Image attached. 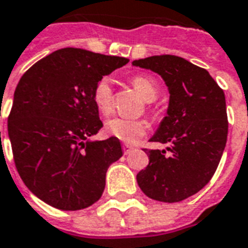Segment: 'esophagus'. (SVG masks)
I'll return each mask as SVG.
<instances>
[{
    "mask_svg": "<svg viewBox=\"0 0 248 248\" xmlns=\"http://www.w3.org/2000/svg\"><path fill=\"white\" fill-rule=\"evenodd\" d=\"M132 149H133V146H132V145H129V144L123 145V150H124V153H125V154H128V153L131 152Z\"/></svg>",
    "mask_w": 248,
    "mask_h": 248,
    "instance_id": "34e87169",
    "label": "esophagus"
}]
</instances>
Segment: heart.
I'll return each mask as SVG.
<instances>
[{
  "label": "heart",
  "mask_w": 248,
  "mask_h": 248,
  "mask_svg": "<svg viewBox=\"0 0 248 248\" xmlns=\"http://www.w3.org/2000/svg\"><path fill=\"white\" fill-rule=\"evenodd\" d=\"M132 85L139 94L142 96V99L146 102H153L157 99L159 94L157 82L152 77L148 76H136L132 78ZM93 99L95 103L96 108L100 112L107 115L112 111L113 106V94L112 85L108 78H102L94 87ZM104 129L108 135L116 137V139L125 141V142H136L148 132V124L144 120H135V119H126V117L115 116L108 119L106 122Z\"/></svg>",
  "instance_id": "b5f03b06"
}]
</instances>
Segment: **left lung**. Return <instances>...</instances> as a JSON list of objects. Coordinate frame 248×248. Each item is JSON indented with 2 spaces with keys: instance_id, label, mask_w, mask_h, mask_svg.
<instances>
[{
  "instance_id": "8db88e82",
  "label": "left lung",
  "mask_w": 248,
  "mask_h": 248,
  "mask_svg": "<svg viewBox=\"0 0 248 248\" xmlns=\"http://www.w3.org/2000/svg\"><path fill=\"white\" fill-rule=\"evenodd\" d=\"M132 65L159 74L170 94L166 116L150 137L169 144L170 155L145 149L149 165L137 183L153 200L179 202L205 187L221 161L228 140L225 94L205 69L178 56H150Z\"/></svg>"
}]
</instances>
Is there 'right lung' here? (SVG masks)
Returning <instances> with one entry per match:
<instances>
[{
  "mask_svg": "<svg viewBox=\"0 0 248 248\" xmlns=\"http://www.w3.org/2000/svg\"><path fill=\"white\" fill-rule=\"evenodd\" d=\"M128 59L62 48L39 60L16 85L7 132L16 170L35 196L79 210L102 196L108 167L123 155L116 137L90 140L103 126L93 93Z\"/></svg>",
  "mask_w": 248,
  "mask_h": 248,
  "instance_id": "right-lung-1",
  "label": "right lung"
}]
</instances>
